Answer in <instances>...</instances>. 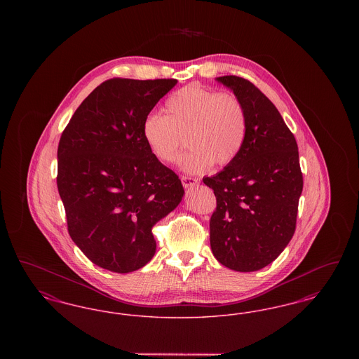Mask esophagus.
Returning <instances> with one entry per match:
<instances>
[{"instance_id":"1","label":"esophagus","mask_w":359,"mask_h":359,"mask_svg":"<svg viewBox=\"0 0 359 359\" xmlns=\"http://www.w3.org/2000/svg\"><path fill=\"white\" fill-rule=\"evenodd\" d=\"M180 180H182V184L186 188L194 187V186H196L199 183L198 179L192 177V176H182Z\"/></svg>"}]
</instances>
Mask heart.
Returning <instances> with one entry per match:
<instances>
[{"instance_id": "b5f03b06", "label": "heart", "mask_w": 359, "mask_h": 359, "mask_svg": "<svg viewBox=\"0 0 359 359\" xmlns=\"http://www.w3.org/2000/svg\"><path fill=\"white\" fill-rule=\"evenodd\" d=\"M187 135L189 147L179 160L183 171L202 173L215 163L230 164L243 148L248 114L233 94L188 85L175 91L163 114H148L142 121V138L151 154L163 163H173Z\"/></svg>"}]
</instances>
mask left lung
<instances>
[{
    "mask_svg": "<svg viewBox=\"0 0 359 359\" xmlns=\"http://www.w3.org/2000/svg\"><path fill=\"white\" fill-rule=\"evenodd\" d=\"M217 81L243 103L248 135L236 160L203 177L217 198L210 245L226 268L255 272L273 262L293 237L303 191L299 151L281 114L256 86L236 75Z\"/></svg>",
    "mask_w": 359,
    "mask_h": 359,
    "instance_id": "1",
    "label": "left lung"
}]
</instances>
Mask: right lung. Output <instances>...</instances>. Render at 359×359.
<instances>
[{"label": "right lung", "instance_id": "obj_1", "mask_svg": "<svg viewBox=\"0 0 359 359\" xmlns=\"http://www.w3.org/2000/svg\"><path fill=\"white\" fill-rule=\"evenodd\" d=\"M176 83L109 79L81 103L60 137L56 182L69 237L110 272L129 273L152 259V227L184 195L179 176L142 138V121Z\"/></svg>", "mask_w": 359, "mask_h": 359}]
</instances>
